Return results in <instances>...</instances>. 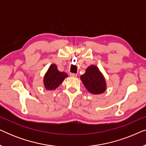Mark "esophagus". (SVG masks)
Wrapping results in <instances>:
<instances>
[{
  "label": "esophagus",
  "mask_w": 146,
  "mask_h": 146,
  "mask_svg": "<svg viewBox=\"0 0 146 146\" xmlns=\"http://www.w3.org/2000/svg\"><path fill=\"white\" fill-rule=\"evenodd\" d=\"M70 76L72 77H77V74H74V73H70Z\"/></svg>",
  "instance_id": "esophagus-1"
}]
</instances>
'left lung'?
Wrapping results in <instances>:
<instances>
[{"instance_id": "1", "label": "left lung", "mask_w": 146, "mask_h": 146, "mask_svg": "<svg viewBox=\"0 0 146 146\" xmlns=\"http://www.w3.org/2000/svg\"><path fill=\"white\" fill-rule=\"evenodd\" d=\"M81 80L88 90L93 94L103 93L106 88V84L98 68L91 65L87 68L84 74L80 76Z\"/></svg>"}]
</instances>
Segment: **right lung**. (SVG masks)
I'll return each mask as SVG.
<instances>
[{
  "mask_svg": "<svg viewBox=\"0 0 146 146\" xmlns=\"http://www.w3.org/2000/svg\"><path fill=\"white\" fill-rule=\"evenodd\" d=\"M68 74L58 71L56 64H52L44 77V84L46 90H52L56 89L62 82Z\"/></svg>",
  "mask_w": 146,
  "mask_h": 146,
  "instance_id": "add662e5",
  "label": "right lung"
}]
</instances>
